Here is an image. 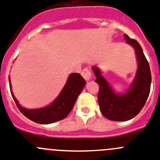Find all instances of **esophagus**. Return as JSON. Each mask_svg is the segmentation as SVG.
<instances>
[{
	"label": "esophagus",
	"mask_w": 160,
	"mask_h": 160,
	"mask_svg": "<svg viewBox=\"0 0 160 160\" xmlns=\"http://www.w3.org/2000/svg\"><path fill=\"white\" fill-rule=\"evenodd\" d=\"M81 75L85 79V80H87V81L92 80V73H91L90 70L88 68H83L81 72Z\"/></svg>",
	"instance_id": "esophagus-1"
}]
</instances>
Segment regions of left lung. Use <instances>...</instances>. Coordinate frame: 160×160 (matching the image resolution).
<instances>
[{
  "label": "left lung",
  "mask_w": 160,
  "mask_h": 160,
  "mask_svg": "<svg viewBox=\"0 0 160 160\" xmlns=\"http://www.w3.org/2000/svg\"><path fill=\"white\" fill-rule=\"evenodd\" d=\"M126 43L135 50L137 61V70L133 80L128 90L124 93H117L102 76L100 69L97 66L92 67L99 91L98 102L100 111L105 118L111 121L123 122L132 119L140 113L145 104L150 93V67L138 42L124 34Z\"/></svg>",
  "instance_id": "1"
}]
</instances>
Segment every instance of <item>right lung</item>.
Instances as JSON below:
<instances>
[{
    "label": "right lung",
    "mask_w": 160,
    "mask_h": 160,
    "mask_svg": "<svg viewBox=\"0 0 160 160\" xmlns=\"http://www.w3.org/2000/svg\"><path fill=\"white\" fill-rule=\"evenodd\" d=\"M8 80L12 96L19 110L25 117L39 124H51L65 118L72 110L79 95L86 84V81L80 73H71L62 92L53 102L42 108L27 109L21 107L14 96L12 91L10 77H8Z\"/></svg>",
    "instance_id": "1"
}]
</instances>
